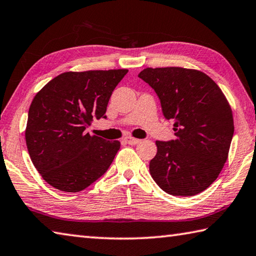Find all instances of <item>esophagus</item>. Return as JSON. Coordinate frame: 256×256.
<instances>
[{"label": "esophagus", "instance_id": "obj_1", "mask_svg": "<svg viewBox=\"0 0 256 256\" xmlns=\"http://www.w3.org/2000/svg\"><path fill=\"white\" fill-rule=\"evenodd\" d=\"M124 141L126 142L128 144L136 146V144H138V142H140L141 140H138V138H132V136H126V138H124Z\"/></svg>", "mask_w": 256, "mask_h": 256}]
</instances>
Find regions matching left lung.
I'll use <instances>...</instances> for the list:
<instances>
[{
    "label": "left lung",
    "mask_w": 256,
    "mask_h": 256,
    "mask_svg": "<svg viewBox=\"0 0 256 256\" xmlns=\"http://www.w3.org/2000/svg\"><path fill=\"white\" fill-rule=\"evenodd\" d=\"M138 78L154 90L164 118L174 120L175 140L156 141L151 176L170 196L201 193L216 180L230 148L234 120L226 97L201 71L148 68Z\"/></svg>",
    "instance_id": "left-lung-1"
}]
</instances>
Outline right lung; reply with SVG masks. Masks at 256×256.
Wrapping results in <instances>:
<instances>
[{"label":"right lung","instance_id":"obj_1","mask_svg":"<svg viewBox=\"0 0 256 256\" xmlns=\"http://www.w3.org/2000/svg\"><path fill=\"white\" fill-rule=\"evenodd\" d=\"M128 70L66 72L50 80L30 105L26 144L34 166L63 192H80L110 168L118 141L92 136L94 118H107L112 92Z\"/></svg>","mask_w":256,"mask_h":256}]
</instances>
